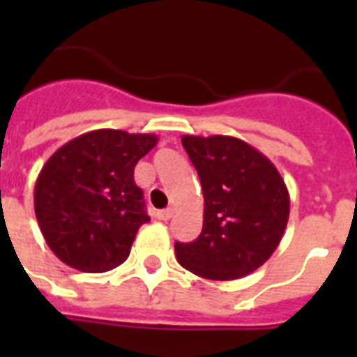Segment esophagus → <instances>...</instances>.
<instances>
[{"label":"esophagus","instance_id":"1","mask_svg":"<svg viewBox=\"0 0 357 357\" xmlns=\"http://www.w3.org/2000/svg\"><path fill=\"white\" fill-rule=\"evenodd\" d=\"M173 213H175V211L172 209V207H168V209H162V211H157V214L155 216L159 218V220H162V222H168L169 218L173 216Z\"/></svg>","mask_w":357,"mask_h":357}]
</instances>
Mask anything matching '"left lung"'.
<instances>
[{
	"label": "left lung",
	"instance_id": "left-lung-1",
	"mask_svg": "<svg viewBox=\"0 0 357 357\" xmlns=\"http://www.w3.org/2000/svg\"><path fill=\"white\" fill-rule=\"evenodd\" d=\"M182 146L204 191V227L175 243L176 261L195 275L234 280L266 263L289 218V193L273 162L230 135H184Z\"/></svg>",
	"mask_w": 357,
	"mask_h": 357
}]
</instances>
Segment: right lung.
<instances>
[{
	"instance_id": "add662e5",
	"label": "right lung",
	"mask_w": 357,
	"mask_h": 357,
	"mask_svg": "<svg viewBox=\"0 0 357 357\" xmlns=\"http://www.w3.org/2000/svg\"><path fill=\"white\" fill-rule=\"evenodd\" d=\"M157 141L153 134L100 128L46 160L33 207L44 239L62 263L102 273L127 261L137 230L150 222L134 168Z\"/></svg>"
}]
</instances>
